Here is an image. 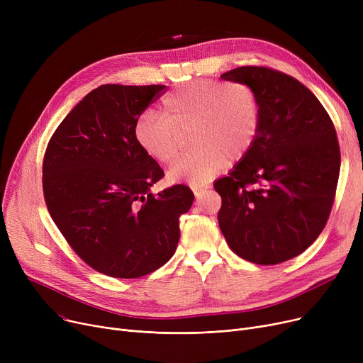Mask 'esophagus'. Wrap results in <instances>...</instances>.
Returning <instances> with one entry per match:
<instances>
[{
    "mask_svg": "<svg viewBox=\"0 0 363 363\" xmlns=\"http://www.w3.org/2000/svg\"><path fill=\"white\" fill-rule=\"evenodd\" d=\"M189 188L193 189V193H194L196 197H200L208 186L207 185H201V184H191V185H189Z\"/></svg>",
    "mask_w": 363,
    "mask_h": 363,
    "instance_id": "1",
    "label": "esophagus"
}]
</instances>
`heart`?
I'll list each match as a JSON object with an SVG mask.
<instances>
[{"label":"heart","instance_id":"1","mask_svg":"<svg viewBox=\"0 0 363 363\" xmlns=\"http://www.w3.org/2000/svg\"><path fill=\"white\" fill-rule=\"evenodd\" d=\"M163 113L145 110L133 135L151 159L170 163L191 132V151L167 170L170 181L204 184L226 160L238 162L252 148L260 126V107L255 91L245 84L197 81L166 95Z\"/></svg>","mask_w":363,"mask_h":363}]
</instances>
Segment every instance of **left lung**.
<instances>
[{
	"instance_id": "obj_1",
	"label": "left lung",
	"mask_w": 363,
	"mask_h": 363,
	"mask_svg": "<svg viewBox=\"0 0 363 363\" xmlns=\"http://www.w3.org/2000/svg\"><path fill=\"white\" fill-rule=\"evenodd\" d=\"M220 78L249 85L260 107L252 148L213 184L222 197L220 231L245 260H290L319 237L331 213L341 162L335 128L313 92L289 74L242 66Z\"/></svg>"
}]
</instances>
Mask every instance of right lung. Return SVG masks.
I'll use <instances>...</instances> for the list:
<instances>
[{"label":"right lung","instance_id":"1","mask_svg":"<svg viewBox=\"0 0 363 363\" xmlns=\"http://www.w3.org/2000/svg\"><path fill=\"white\" fill-rule=\"evenodd\" d=\"M164 88H95L55 129L44 156L54 223L86 264L113 278L144 277L174 256L179 216L194 200L186 185L150 191L163 170L133 135L140 114Z\"/></svg>","mask_w":363,"mask_h":363}]
</instances>
